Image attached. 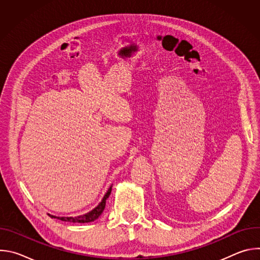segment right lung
Listing matches in <instances>:
<instances>
[{"label": "right lung", "mask_w": 260, "mask_h": 260, "mask_svg": "<svg viewBox=\"0 0 260 260\" xmlns=\"http://www.w3.org/2000/svg\"><path fill=\"white\" fill-rule=\"evenodd\" d=\"M111 190H112V186H111L107 193L105 194V197L103 198L102 202L99 204L98 207H95L92 211H90L89 213L85 214V215H82V216H77V217H56V216H53V215H50L49 216L51 218H57L61 221H67V222H73V223H87V222H92L94 221L95 219H98L101 214L103 213L105 207H106V200L109 198L110 193H111Z\"/></svg>", "instance_id": "obj_1"}]
</instances>
